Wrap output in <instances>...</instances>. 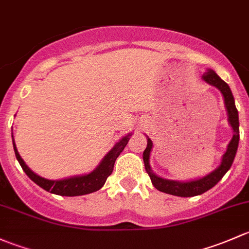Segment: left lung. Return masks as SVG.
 Masks as SVG:
<instances>
[{
	"label": "left lung",
	"mask_w": 249,
	"mask_h": 249,
	"mask_svg": "<svg viewBox=\"0 0 249 249\" xmlns=\"http://www.w3.org/2000/svg\"><path fill=\"white\" fill-rule=\"evenodd\" d=\"M202 80L207 83L209 85L214 86L218 89L222 93L223 98H224V106L227 109L228 114V122H229L230 127L232 128V135L231 140L228 143V147L225 153L222 157V162H220L218 168L214 169L212 173L207 174L206 176H202L200 178H196V180L191 181H176V180H168V178H163L160 176L156 175L152 171L150 165V156L151 151H152V140L147 138V146H146L145 151L142 153L143 164H145L146 173L150 176L152 184L155 188L158 191L163 192V193L171 194V196H182V198H187V196H200L205 193L212 187L216 186L218 182L222 180L223 176L227 174L231 166L232 162L236 156L237 147H239V140H240V130H239V112H237L236 107H235V99L231 93L229 85L225 81H223L216 74V71L212 69H207L206 73L201 76Z\"/></svg>",
	"instance_id": "left-lung-1"
}]
</instances>
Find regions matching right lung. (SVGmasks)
Listing matches in <instances>:
<instances>
[{
  "label": "right lung",
  "instance_id": "right-lung-1",
  "mask_svg": "<svg viewBox=\"0 0 249 249\" xmlns=\"http://www.w3.org/2000/svg\"><path fill=\"white\" fill-rule=\"evenodd\" d=\"M132 133H128L124 135L122 139L114 145V147L104 156L103 160L98 164L96 169L91 173L85 174V175H78V176H71V178H62V180H48V178H42V176L37 175L33 173L32 170L26 165L21 157H20L19 152H18L17 145L14 142V138H13V147H14L15 157H17L18 162L21 165L22 170L25 171L27 176L38 186L42 187L47 192H50L53 194H57V196H85V194L93 193V192L99 191L102 187L106 183L107 178L111 175L112 169H114V164L116 162L117 157L120 153L124 151L128 142H129V137Z\"/></svg>",
  "mask_w": 249,
  "mask_h": 249
}]
</instances>
